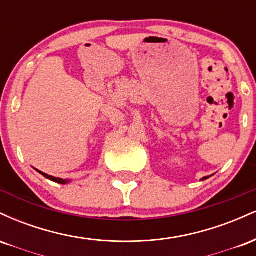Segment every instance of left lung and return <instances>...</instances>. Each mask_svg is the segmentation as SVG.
Masks as SVG:
<instances>
[{"instance_id": "obj_1", "label": "left lung", "mask_w": 256, "mask_h": 256, "mask_svg": "<svg viewBox=\"0 0 256 256\" xmlns=\"http://www.w3.org/2000/svg\"><path fill=\"white\" fill-rule=\"evenodd\" d=\"M207 178H210V177H208V176H207V177H204V178H202L201 180H204V179H207Z\"/></svg>"}]
</instances>
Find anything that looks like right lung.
Returning a JSON list of instances; mask_svg holds the SVG:
<instances>
[{"label": "right lung", "mask_w": 256, "mask_h": 256, "mask_svg": "<svg viewBox=\"0 0 256 256\" xmlns=\"http://www.w3.org/2000/svg\"><path fill=\"white\" fill-rule=\"evenodd\" d=\"M37 172H40V174L44 176V177H46V179H50V180L55 182V183H58V184H67V183H68V182H70V179H61V178H55V177H52V176H48V174H46V173H43V172L38 171V170H37Z\"/></svg>", "instance_id": "1"}]
</instances>
